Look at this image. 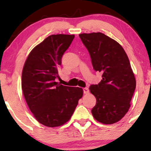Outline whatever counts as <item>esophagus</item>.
<instances>
[{"instance_id": "esophagus-1", "label": "esophagus", "mask_w": 151, "mask_h": 151, "mask_svg": "<svg viewBox=\"0 0 151 151\" xmlns=\"http://www.w3.org/2000/svg\"><path fill=\"white\" fill-rule=\"evenodd\" d=\"M83 91H84V93L87 94V93H89V90L88 88H84V89H83Z\"/></svg>"}]
</instances>
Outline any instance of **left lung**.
Wrapping results in <instances>:
<instances>
[{
  "label": "left lung",
  "instance_id": "1",
  "mask_svg": "<svg viewBox=\"0 0 151 151\" xmlns=\"http://www.w3.org/2000/svg\"><path fill=\"white\" fill-rule=\"evenodd\" d=\"M79 37L89 51L93 70L102 73L101 81L89 87L96 99L91 113L99 122L114 124L128 112L136 89L129 58L119 43L101 32L82 33Z\"/></svg>",
  "mask_w": 151,
  "mask_h": 151
}]
</instances>
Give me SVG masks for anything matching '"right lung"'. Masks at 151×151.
I'll list each match as a JSON object with an SVG mask.
<instances>
[{
	"instance_id": "add662e5",
	"label": "right lung",
	"mask_w": 151,
	"mask_h": 151,
	"mask_svg": "<svg viewBox=\"0 0 151 151\" xmlns=\"http://www.w3.org/2000/svg\"><path fill=\"white\" fill-rule=\"evenodd\" d=\"M74 35H52L29 54L22 73V90L29 109L38 122L57 127L70 119L83 96L79 87L55 81L62 58Z\"/></svg>"
}]
</instances>
